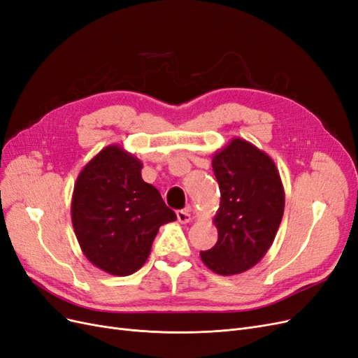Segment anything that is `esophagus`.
Returning <instances> with one entry per match:
<instances>
[{
  "mask_svg": "<svg viewBox=\"0 0 358 358\" xmlns=\"http://www.w3.org/2000/svg\"><path fill=\"white\" fill-rule=\"evenodd\" d=\"M176 216H178V221L180 224H187L191 221V215H189V210L188 209H183V210H178L176 212Z\"/></svg>",
  "mask_w": 358,
  "mask_h": 358,
  "instance_id": "esophagus-1",
  "label": "esophagus"
}]
</instances>
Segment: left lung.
Returning <instances> with one entry per match:
<instances>
[{
	"label": "left lung",
	"instance_id": "left-lung-1",
	"mask_svg": "<svg viewBox=\"0 0 358 358\" xmlns=\"http://www.w3.org/2000/svg\"><path fill=\"white\" fill-rule=\"evenodd\" d=\"M212 167L221 191L218 241L200 257L212 272L230 276L254 267L272 246L285 192L273 159L243 138L216 150Z\"/></svg>",
	"mask_w": 358,
	"mask_h": 358
}]
</instances>
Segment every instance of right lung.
<instances>
[{
    "label": "right lung",
    "mask_w": 358,
    "mask_h": 358,
    "mask_svg": "<svg viewBox=\"0 0 358 358\" xmlns=\"http://www.w3.org/2000/svg\"><path fill=\"white\" fill-rule=\"evenodd\" d=\"M142 161L119 145L101 149L79 173L71 222L82 252L103 272L128 276L142 267L161 225L176 213L142 179Z\"/></svg>",
    "instance_id": "obj_1"
}]
</instances>
